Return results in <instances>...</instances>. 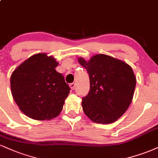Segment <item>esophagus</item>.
Instances as JSON below:
<instances>
[{"mask_svg":"<svg viewBox=\"0 0 158 158\" xmlns=\"http://www.w3.org/2000/svg\"><path fill=\"white\" fill-rule=\"evenodd\" d=\"M70 87H71V89L72 90H75V88H76V84H75V83H71V84L70 85Z\"/></svg>","mask_w":158,"mask_h":158,"instance_id":"1","label":"esophagus"}]
</instances>
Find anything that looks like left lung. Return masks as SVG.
<instances>
[{"instance_id": "left-lung-1", "label": "left lung", "mask_w": 158, "mask_h": 158, "mask_svg": "<svg viewBox=\"0 0 158 158\" xmlns=\"http://www.w3.org/2000/svg\"><path fill=\"white\" fill-rule=\"evenodd\" d=\"M90 78V91L82 98L83 111L97 123L116 121L130 107L136 85L132 68L123 61L106 54H96L90 60L78 59Z\"/></svg>"}]
</instances>
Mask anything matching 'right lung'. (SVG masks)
<instances>
[{"mask_svg":"<svg viewBox=\"0 0 158 158\" xmlns=\"http://www.w3.org/2000/svg\"><path fill=\"white\" fill-rule=\"evenodd\" d=\"M58 64L54 56L39 53L12 72L10 85L13 98L28 117L51 120L62 111L70 87L62 74L55 69Z\"/></svg>","mask_w":158,"mask_h":158,"instance_id":"add662e5","label":"right lung"}]
</instances>
